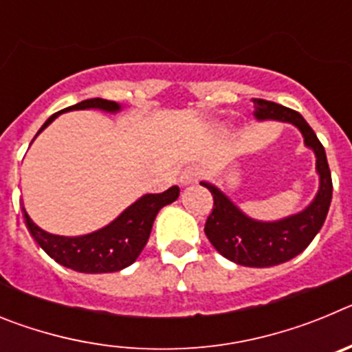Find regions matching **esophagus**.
<instances>
[{"label":"esophagus","mask_w":352,"mask_h":352,"mask_svg":"<svg viewBox=\"0 0 352 352\" xmlns=\"http://www.w3.org/2000/svg\"><path fill=\"white\" fill-rule=\"evenodd\" d=\"M199 178H201V173H199V169H195V167H188V169L183 170L182 176H179V183H182L183 186H188V185H194V183H197Z\"/></svg>","instance_id":"1"}]
</instances>
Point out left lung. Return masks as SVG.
I'll use <instances>...</instances> for the list:
<instances>
[{
    "mask_svg": "<svg viewBox=\"0 0 352 352\" xmlns=\"http://www.w3.org/2000/svg\"><path fill=\"white\" fill-rule=\"evenodd\" d=\"M254 109L257 121H282L300 130L305 146L316 155V173L319 176L316 197L305 210L266 222L248 217L213 183L201 182L213 195V211L208 217L204 232L214 250L226 259L248 268H270L301 254L321 231L333 185L324 148L300 113L263 98H254Z\"/></svg>",
    "mask_w": 352,
    "mask_h": 352,
    "instance_id": "1",
    "label": "left lung"
}]
</instances>
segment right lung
Instances as JSON below:
<instances>
[{
  "instance_id": "add662e5",
  "label": "right lung",
  "mask_w": 352,
  "mask_h": 352,
  "mask_svg": "<svg viewBox=\"0 0 352 352\" xmlns=\"http://www.w3.org/2000/svg\"><path fill=\"white\" fill-rule=\"evenodd\" d=\"M86 109H98L104 113L116 114L123 109V105L118 102L104 100V98L82 100L79 104L63 109L60 113L52 114L43 123L42 129L36 132L35 139L60 114L68 113V111H86ZM178 197V186H170L169 190L162 192V194H144L135 203L130 204L126 210L121 211L113 222L98 231L82 236H60L43 231L42 227H38L31 220L23 203H21V210H23L28 231L42 247V250L56 263L79 273H114L135 263L142 248L148 243L158 211L167 204L174 203Z\"/></svg>"
}]
</instances>
